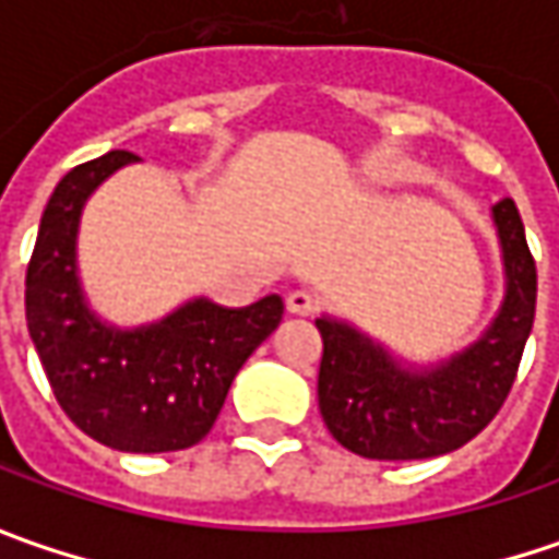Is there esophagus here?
<instances>
[{
    "instance_id": "obj_1",
    "label": "esophagus",
    "mask_w": 559,
    "mask_h": 559,
    "mask_svg": "<svg viewBox=\"0 0 559 559\" xmlns=\"http://www.w3.org/2000/svg\"><path fill=\"white\" fill-rule=\"evenodd\" d=\"M286 308H289V313L308 317V313L317 311V298H313L308 289H295L289 292V298H286Z\"/></svg>"
}]
</instances>
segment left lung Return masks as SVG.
Wrapping results in <instances>:
<instances>
[{"instance_id": "1", "label": "left lung", "mask_w": 559, "mask_h": 559, "mask_svg": "<svg viewBox=\"0 0 559 559\" xmlns=\"http://www.w3.org/2000/svg\"><path fill=\"white\" fill-rule=\"evenodd\" d=\"M504 298L479 338L414 364L360 326L323 313L320 414L333 439L370 461H426L476 439L501 411L535 320L538 276L513 199L491 207Z\"/></svg>"}]
</instances>
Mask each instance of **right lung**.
I'll return each mask as SVG.
<instances>
[{
  "label": "right lung",
  "instance_id": "obj_1",
  "mask_svg": "<svg viewBox=\"0 0 559 559\" xmlns=\"http://www.w3.org/2000/svg\"><path fill=\"white\" fill-rule=\"evenodd\" d=\"M127 164L140 155L108 152L55 186L27 267V330L74 426L115 451L164 454L211 432L236 373L280 326L283 298L224 308L199 295L155 323L102 320L83 292L76 236L90 195Z\"/></svg>",
  "mask_w": 559,
  "mask_h": 559
}]
</instances>
